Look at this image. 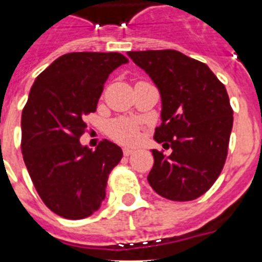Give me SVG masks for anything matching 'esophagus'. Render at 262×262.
<instances>
[{"mask_svg":"<svg viewBox=\"0 0 262 262\" xmlns=\"http://www.w3.org/2000/svg\"><path fill=\"white\" fill-rule=\"evenodd\" d=\"M133 152H135V149H132V148H123V155L125 156L132 155Z\"/></svg>","mask_w":262,"mask_h":262,"instance_id":"34e87169","label":"esophagus"}]
</instances>
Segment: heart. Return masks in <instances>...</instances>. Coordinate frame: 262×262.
Segmentation results:
<instances>
[{"instance_id":"obj_1","label":"heart","mask_w":262,"mask_h":262,"mask_svg":"<svg viewBox=\"0 0 262 262\" xmlns=\"http://www.w3.org/2000/svg\"><path fill=\"white\" fill-rule=\"evenodd\" d=\"M110 136L121 144H133L139 139V125L130 119H117L110 125Z\"/></svg>"}]
</instances>
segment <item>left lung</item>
<instances>
[{
	"instance_id": "left-lung-1",
	"label": "left lung",
	"mask_w": 262,
	"mask_h": 262,
	"mask_svg": "<svg viewBox=\"0 0 262 262\" xmlns=\"http://www.w3.org/2000/svg\"><path fill=\"white\" fill-rule=\"evenodd\" d=\"M162 98V125L154 139L171 154L152 149L148 182L172 201H190L215 183L227 158L232 108L213 72L177 50L129 51Z\"/></svg>"
}]
</instances>
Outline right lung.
<instances>
[{"label":"right lung","instance_id":"obj_1","mask_svg":"<svg viewBox=\"0 0 262 262\" xmlns=\"http://www.w3.org/2000/svg\"><path fill=\"white\" fill-rule=\"evenodd\" d=\"M129 62L119 53H69L36 77L21 114V152L34 186L49 209L84 219L106 197L108 174L122 149L108 140L95 151L81 145L84 117L96 111L108 75Z\"/></svg>","mask_w":262,"mask_h":262}]
</instances>
